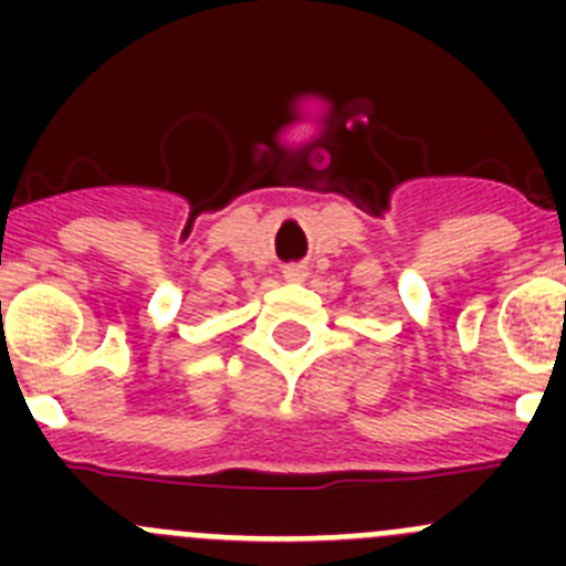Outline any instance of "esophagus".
<instances>
[{
	"label": "esophagus",
	"mask_w": 566,
	"mask_h": 566,
	"mask_svg": "<svg viewBox=\"0 0 566 566\" xmlns=\"http://www.w3.org/2000/svg\"><path fill=\"white\" fill-rule=\"evenodd\" d=\"M283 277H286V283H303L308 277V269L303 263H292V266L283 269Z\"/></svg>",
	"instance_id": "34e87169"
}]
</instances>
